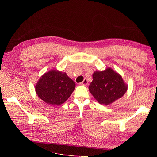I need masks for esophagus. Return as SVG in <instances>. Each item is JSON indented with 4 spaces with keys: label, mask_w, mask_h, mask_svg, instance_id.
I'll return each mask as SVG.
<instances>
[{
    "label": "esophagus",
    "mask_w": 157,
    "mask_h": 157,
    "mask_svg": "<svg viewBox=\"0 0 157 157\" xmlns=\"http://www.w3.org/2000/svg\"><path fill=\"white\" fill-rule=\"evenodd\" d=\"M80 85H83V86H86V85H88V81H87V79H85L83 80V81L82 82V83H80Z\"/></svg>",
    "instance_id": "34e87169"
}]
</instances>
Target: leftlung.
<instances>
[{
  "label": "left lung",
  "mask_w": 157,
  "mask_h": 157,
  "mask_svg": "<svg viewBox=\"0 0 157 157\" xmlns=\"http://www.w3.org/2000/svg\"><path fill=\"white\" fill-rule=\"evenodd\" d=\"M88 88L98 103L108 105L123 97L127 90V85L118 73L108 68L94 72Z\"/></svg>",
  "instance_id": "8db88e82"
}]
</instances>
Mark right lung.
<instances>
[{"instance_id": "add662e5", "label": "right lung", "mask_w": 157, "mask_h": 157, "mask_svg": "<svg viewBox=\"0 0 157 157\" xmlns=\"http://www.w3.org/2000/svg\"><path fill=\"white\" fill-rule=\"evenodd\" d=\"M75 86L65 72L51 70L40 78L35 89L38 97L46 104L59 105L68 99Z\"/></svg>"}]
</instances>
